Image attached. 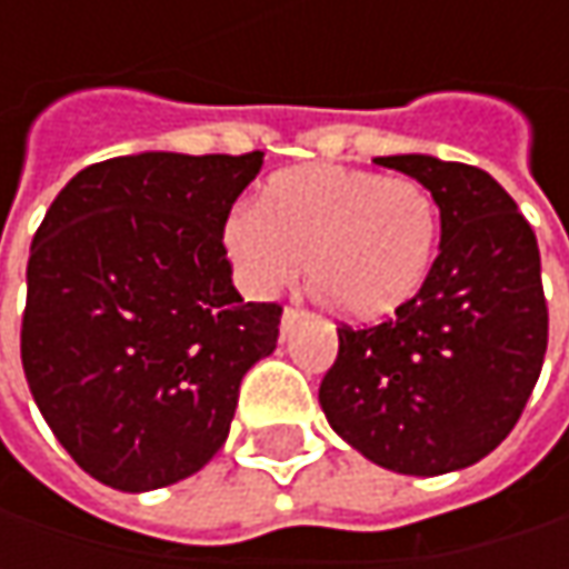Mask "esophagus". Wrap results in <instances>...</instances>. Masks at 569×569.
<instances>
[{
    "label": "esophagus",
    "instance_id": "esophagus-1",
    "mask_svg": "<svg viewBox=\"0 0 569 569\" xmlns=\"http://www.w3.org/2000/svg\"><path fill=\"white\" fill-rule=\"evenodd\" d=\"M300 317V310L297 307H284V313H281V336H288V326Z\"/></svg>",
    "mask_w": 569,
    "mask_h": 569
}]
</instances>
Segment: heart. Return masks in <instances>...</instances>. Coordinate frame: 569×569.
<instances>
[{"mask_svg":"<svg viewBox=\"0 0 569 569\" xmlns=\"http://www.w3.org/2000/svg\"><path fill=\"white\" fill-rule=\"evenodd\" d=\"M440 240L437 202L411 177L310 164L266 180L230 208L221 247L256 297L288 288L307 259L319 297L351 319H382L425 288Z\"/></svg>","mask_w":569,"mask_h":569,"instance_id":"1","label":"heart"}]
</instances>
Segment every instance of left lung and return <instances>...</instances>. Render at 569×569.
I'll list each match as a JSON object with an SVG mask.
<instances>
[{
	"mask_svg": "<svg viewBox=\"0 0 569 569\" xmlns=\"http://www.w3.org/2000/svg\"><path fill=\"white\" fill-rule=\"evenodd\" d=\"M377 164L430 189L440 256L396 317L339 329V358L319 382L332 430L399 475L475 466L513 430L548 348L536 230L481 167L430 154Z\"/></svg>",
	"mask_w": 569,
	"mask_h": 569,
	"instance_id": "left-lung-1",
	"label": "left lung"
}]
</instances>
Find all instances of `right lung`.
Instances as JSON below:
<instances>
[{
  "label": "right lung",
  "mask_w": 569,
  "mask_h": 569,
  "mask_svg": "<svg viewBox=\"0 0 569 569\" xmlns=\"http://www.w3.org/2000/svg\"><path fill=\"white\" fill-rule=\"evenodd\" d=\"M250 154L144 151L84 167L28 259L21 363L56 440L117 491L177 485L228 440L240 380L278 345V303H243L221 224Z\"/></svg>",
  "instance_id": "add662e5"
}]
</instances>
